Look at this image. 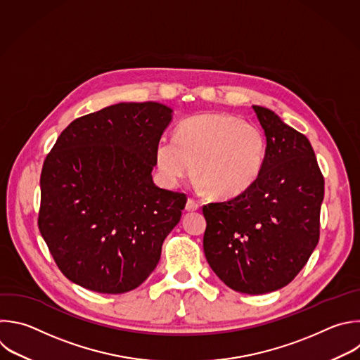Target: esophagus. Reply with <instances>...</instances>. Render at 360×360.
Returning a JSON list of instances; mask_svg holds the SVG:
<instances>
[{"mask_svg":"<svg viewBox=\"0 0 360 360\" xmlns=\"http://www.w3.org/2000/svg\"><path fill=\"white\" fill-rule=\"evenodd\" d=\"M199 207H200V205H199L196 200H193L192 198L188 199V202H186V210H188V212H195V210H198Z\"/></svg>","mask_w":360,"mask_h":360,"instance_id":"34e87169","label":"esophagus"}]
</instances>
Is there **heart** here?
Here are the masks:
<instances>
[{"label":"heart","instance_id":"1","mask_svg":"<svg viewBox=\"0 0 360 360\" xmlns=\"http://www.w3.org/2000/svg\"><path fill=\"white\" fill-rule=\"evenodd\" d=\"M266 153L267 139L257 124L230 112H206L184 120L176 137H162L155 162L164 182L174 186L192 172L195 161L200 189L234 198L257 181Z\"/></svg>","mask_w":360,"mask_h":360}]
</instances>
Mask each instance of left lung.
Returning a JSON list of instances; mask_svg holds the SVG:
<instances>
[{"label":"left lung","mask_w":360,"mask_h":360,"mask_svg":"<svg viewBox=\"0 0 360 360\" xmlns=\"http://www.w3.org/2000/svg\"><path fill=\"white\" fill-rule=\"evenodd\" d=\"M267 153L242 195L203 206V252L231 290L259 295L290 284L319 240L323 176L308 139L271 110L253 105Z\"/></svg>","instance_id":"8db88e82"}]
</instances>
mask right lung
Masks as SVG:
<instances>
[{"instance_id":"add662e5","label":"right lung","mask_w":360,"mask_h":360,"mask_svg":"<svg viewBox=\"0 0 360 360\" xmlns=\"http://www.w3.org/2000/svg\"><path fill=\"white\" fill-rule=\"evenodd\" d=\"M172 120L161 103H118L60 133L41 174L38 226L66 278L101 294L141 285L157 267L186 195L153 181Z\"/></svg>"}]
</instances>
